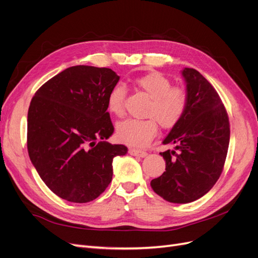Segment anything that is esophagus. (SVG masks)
Instances as JSON below:
<instances>
[{
	"mask_svg": "<svg viewBox=\"0 0 258 258\" xmlns=\"http://www.w3.org/2000/svg\"><path fill=\"white\" fill-rule=\"evenodd\" d=\"M129 154L132 156H138V157H142V158L145 157V156H147L146 152L141 151V150H136V148H130Z\"/></svg>",
	"mask_w": 258,
	"mask_h": 258,
	"instance_id": "1",
	"label": "esophagus"
}]
</instances>
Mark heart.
Masks as SVG:
<instances>
[{
    "label": "heart",
    "mask_w": 258,
    "mask_h": 258,
    "mask_svg": "<svg viewBox=\"0 0 258 258\" xmlns=\"http://www.w3.org/2000/svg\"><path fill=\"white\" fill-rule=\"evenodd\" d=\"M136 87L150 98L144 115L147 119H127L118 123L117 138L129 146L143 147L157 134V121L160 127H174L183 117L187 106V96L179 87H172L169 79L159 72H150L135 80ZM126 89L116 85L107 96V110L115 116L123 114Z\"/></svg>",
    "instance_id": "1"
}]
</instances>
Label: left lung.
Listing matches in <instances>:
<instances>
[{
	"label": "left lung",
	"instance_id": "obj_1",
	"mask_svg": "<svg viewBox=\"0 0 258 258\" xmlns=\"http://www.w3.org/2000/svg\"><path fill=\"white\" fill-rule=\"evenodd\" d=\"M187 106L163 144L173 151L160 155L166 171L152 179L153 190L172 204L201 198L220 177L227 156L230 128L227 112L216 90L195 69L185 68Z\"/></svg>",
	"mask_w": 258,
	"mask_h": 258
}]
</instances>
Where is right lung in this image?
I'll return each mask as SVG.
<instances>
[{
    "label": "right lung",
    "instance_id": "obj_1",
    "mask_svg": "<svg viewBox=\"0 0 258 258\" xmlns=\"http://www.w3.org/2000/svg\"><path fill=\"white\" fill-rule=\"evenodd\" d=\"M119 76L75 66L38 89L28 112V152L46 186L75 204L98 198L113 176V159L128 148L106 142L114 127L107 96Z\"/></svg>",
    "mask_w": 258,
    "mask_h": 258
}]
</instances>
